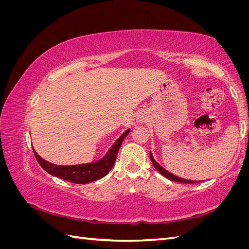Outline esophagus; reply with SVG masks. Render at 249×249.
Masks as SVG:
<instances>
[{"label":"esophagus","mask_w":249,"mask_h":249,"mask_svg":"<svg viewBox=\"0 0 249 249\" xmlns=\"http://www.w3.org/2000/svg\"><path fill=\"white\" fill-rule=\"evenodd\" d=\"M144 119H145V117H144V115H143V114H140L137 117V120H138L139 123H143V122H144Z\"/></svg>","instance_id":"obj_1"}]
</instances>
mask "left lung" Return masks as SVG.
Here are the masks:
<instances>
[{"label":"left lung","instance_id":"obj_1","mask_svg":"<svg viewBox=\"0 0 249 249\" xmlns=\"http://www.w3.org/2000/svg\"><path fill=\"white\" fill-rule=\"evenodd\" d=\"M149 157H150V160H152V162H153V164H154V166H155V168L159 171L162 176H164L165 178H167L168 179H170V180H172V182H178V183H184V184H195V183H199L200 180H190V179H185V178H178V177H177V176H175V175H172V173H170L169 171H167L166 169H164L160 164H158L155 160H154V158H153V156H152V154H149Z\"/></svg>","mask_w":249,"mask_h":249}]
</instances>
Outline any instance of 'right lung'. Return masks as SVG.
I'll return each instance as SVG.
<instances>
[{
  "mask_svg": "<svg viewBox=\"0 0 249 249\" xmlns=\"http://www.w3.org/2000/svg\"><path fill=\"white\" fill-rule=\"evenodd\" d=\"M130 133V129L126 130L122 136H120L116 142L113 144L103 159L95 161L88 164H81V165H71V166H59V165L52 164L46 160H43L39 155L34 150V155L36 160L38 161L40 166L49 172L50 175L60 178L62 179L67 180L73 184H87L94 182L96 179L104 178L108 172L112 169L113 165L115 163L117 153L122 146L124 139Z\"/></svg>",
  "mask_w": 249,
  "mask_h": 249,
  "instance_id": "add662e5",
  "label": "right lung"
}]
</instances>
